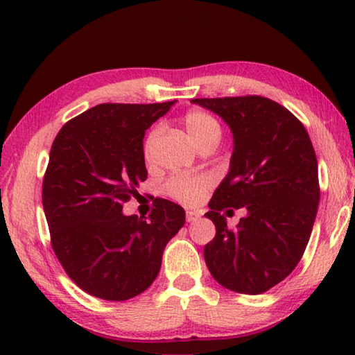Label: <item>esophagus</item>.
Instances as JSON below:
<instances>
[{
  "label": "esophagus",
  "mask_w": 355,
  "mask_h": 355,
  "mask_svg": "<svg viewBox=\"0 0 355 355\" xmlns=\"http://www.w3.org/2000/svg\"><path fill=\"white\" fill-rule=\"evenodd\" d=\"M199 218H200V214L197 211H192V209H188V211H186V220L188 222H194Z\"/></svg>",
  "instance_id": "obj_1"
}]
</instances>
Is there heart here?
Masks as SVG:
<instances>
[{
	"instance_id": "1",
	"label": "heart",
	"mask_w": 355,
	"mask_h": 355,
	"mask_svg": "<svg viewBox=\"0 0 355 355\" xmlns=\"http://www.w3.org/2000/svg\"><path fill=\"white\" fill-rule=\"evenodd\" d=\"M186 133L189 135L191 141L197 147L203 146L207 142H219L222 136V127L219 120L209 112L192 110L186 114L183 119ZM161 135V127H155L150 131L146 142H144V158L147 161L152 159L155 144ZM213 177L208 173L202 175H177L172 177L166 183L167 194L173 199L184 203V205H196L202 200L208 188H211Z\"/></svg>"
}]
</instances>
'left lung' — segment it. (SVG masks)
<instances>
[{
    "mask_svg": "<svg viewBox=\"0 0 355 355\" xmlns=\"http://www.w3.org/2000/svg\"><path fill=\"white\" fill-rule=\"evenodd\" d=\"M191 103L218 114L233 136L230 169L205 214L216 227L203 249L205 263L227 290L261 294L293 272L307 248L320 203L313 146L304 125L269 98ZM227 206L248 209L235 231L220 216Z\"/></svg>",
    "mask_w": 355,
    "mask_h": 355,
    "instance_id": "left-lung-1",
    "label": "left lung"
}]
</instances>
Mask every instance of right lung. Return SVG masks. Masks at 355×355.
<instances>
[{"instance_id":"1","label":"right lung","mask_w":355,"mask_h":355,"mask_svg":"<svg viewBox=\"0 0 355 355\" xmlns=\"http://www.w3.org/2000/svg\"><path fill=\"white\" fill-rule=\"evenodd\" d=\"M177 100L103 103L71 119L51 146L42 203L53 250L89 294L127 300L153 284L184 209L156 199L148 220L122 213L147 178L144 135Z\"/></svg>"}]
</instances>
